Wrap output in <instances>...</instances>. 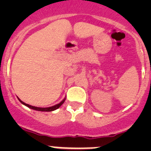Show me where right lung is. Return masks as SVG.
<instances>
[{
    "label": "right lung",
    "mask_w": 151,
    "mask_h": 151,
    "mask_svg": "<svg viewBox=\"0 0 151 151\" xmlns=\"http://www.w3.org/2000/svg\"><path fill=\"white\" fill-rule=\"evenodd\" d=\"M18 99H19V101H20L21 103H22V104H24L25 106H28V107L30 108V109H34V110H36V111H42V112H52V111H54L55 110V109H58L59 107H60V106H61L62 104L64 103L65 100H66V98L63 99V100H62L61 101H60L59 104H57L55 105H54V106H50V107H37V106H31V105H29L28 104H25V102H23L22 101H21L20 99H19V98H18Z\"/></svg>",
    "instance_id": "add662e5"
}]
</instances>
